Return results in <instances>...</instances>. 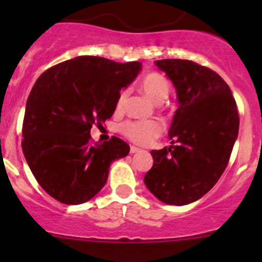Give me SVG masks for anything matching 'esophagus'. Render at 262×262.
Returning a JSON list of instances; mask_svg holds the SVG:
<instances>
[{
	"instance_id": "1",
	"label": "esophagus",
	"mask_w": 262,
	"mask_h": 262,
	"mask_svg": "<svg viewBox=\"0 0 262 262\" xmlns=\"http://www.w3.org/2000/svg\"><path fill=\"white\" fill-rule=\"evenodd\" d=\"M139 148L138 147H136V146H130V153L132 155H133V153H137V152H139Z\"/></svg>"
}]
</instances>
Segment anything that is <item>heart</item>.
Wrapping results in <instances>:
<instances>
[{"label":"heart","instance_id":"b5f03b06","mask_svg":"<svg viewBox=\"0 0 262 262\" xmlns=\"http://www.w3.org/2000/svg\"><path fill=\"white\" fill-rule=\"evenodd\" d=\"M141 89L152 101L161 102L167 97L170 91L168 81L160 73H148L141 81ZM126 91L119 94L116 106L121 107L125 102ZM163 130V125L157 120H128L120 125V132L138 144H148L157 138Z\"/></svg>","mask_w":262,"mask_h":262}]
</instances>
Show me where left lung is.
I'll return each instance as SVG.
<instances>
[{
	"instance_id": "left-lung-1",
	"label": "left lung",
	"mask_w": 262,
	"mask_h": 262,
	"mask_svg": "<svg viewBox=\"0 0 262 262\" xmlns=\"http://www.w3.org/2000/svg\"><path fill=\"white\" fill-rule=\"evenodd\" d=\"M172 81L179 107L168 137L171 146L152 150L144 184L158 200L186 205L204 196L228 165L239 118L231 89L209 68L186 59L156 60Z\"/></svg>"
}]
</instances>
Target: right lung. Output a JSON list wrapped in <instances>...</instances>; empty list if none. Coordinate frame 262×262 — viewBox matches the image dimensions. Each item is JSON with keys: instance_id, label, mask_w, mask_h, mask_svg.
Segmentation results:
<instances>
[{"instance_id": "add662e5", "label": "right lung", "mask_w": 262, "mask_h": 262, "mask_svg": "<svg viewBox=\"0 0 262 262\" xmlns=\"http://www.w3.org/2000/svg\"><path fill=\"white\" fill-rule=\"evenodd\" d=\"M141 70V62L82 55L36 80L26 101L21 146L34 178L55 200L77 205L92 199L106 184L113 161L129 153L116 137L91 144L90 132L112 118L120 90Z\"/></svg>"}]
</instances>
